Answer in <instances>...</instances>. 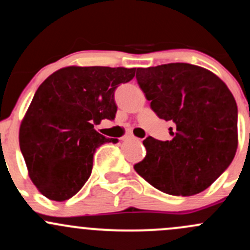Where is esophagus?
<instances>
[{"instance_id":"obj_1","label":"esophagus","mask_w":250,"mask_h":250,"mask_svg":"<svg viewBox=\"0 0 250 250\" xmlns=\"http://www.w3.org/2000/svg\"><path fill=\"white\" fill-rule=\"evenodd\" d=\"M126 139H137V138L133 136H126Z\"/></svg>"}]
</instances>
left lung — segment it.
Here are the masks:
<instances>
[{
  "label": "left lung",
  "instance_id": "obj_1",
  "mask_svg": "<svg viewBox=\"0 0 250 250\" xmlns=\"http://www.w3.org/2000/svg\"><path fill=\"white\" fill-rule=\"evenodd\" d=\"M136 79L152 111L175 127H170L171 141L144 139L146 155L135 170L170 195L205 190L237 150V104L231 92L213 72L188 63L138 68Z\"/></svg>",
  "mask_w": 250,
  "mask_h": 250
}]
</instances>
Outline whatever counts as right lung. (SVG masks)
<instances>
[{"instance_id":"add662e5","label":"right lung","mask_w":250,"mask_h":250,"mask_svg":"<svg viewBox=\"0 0 250 250\" xmlns=\"http://www.w3.org/2000/svg\"><path fill=\"white\" fill-rule=\"evenodd\" d=\"M135 72V68L66 66L39 85L20 125L19 143L29 178L42 195L70 199L89 179L95 150L117 143L94 124L114 119L115 89Z\"/></svg>"}]
</instances>
